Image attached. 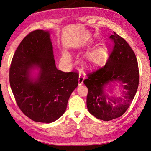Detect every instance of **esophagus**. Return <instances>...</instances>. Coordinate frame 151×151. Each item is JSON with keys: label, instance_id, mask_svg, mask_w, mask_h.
I'll return each mask as SVG.
<instances>
[{"label": "esophagus", "instance_id": "obj_1", "mask_svg": "<svg viewBox=\"0 0 151 151\" xmlns=\"http://www.w3.org/2000/svg\"><path fill=\"white\" fill-rule=\"evenodd\" d=\"M84 80V75L83 74H79V80H78V82H79V85H82L83 84V81Z\"/></svg>", "mask_w": 151, "mask_h": 151}]
</instances>
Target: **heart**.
Returning a JSON list of instances; mask_svg holds the SVG:
<instances>
[{
	"mask_svg": "<svg viewBox=\"0 0 151 151\" xmlns=\"http://www.w3.org/2000/svg\"><path fill=\"white\" fill-rule=\"evenodd\" d=\"M71 60L72 57L69 53L67 52L63 53L61 58V61L63 63H68L71 61ZM85 61L88 65L95 67L98 65L100 62H101V57L100 56V54L98 52L94 51L86 55L85 57Z\"/></svg>",
	"mask_w": 151,
	"mask_h": 151,
	"instance_id": "obj_1",
	"label": "heart"
}]
</instances>
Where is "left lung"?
<instances>
[{
  "label": "left lung",
  "mask_w": 151,
  "mask_h": 151,
  "mask_svg": "<svg viewBox=\"0 0 151 151\" xmlns=\"http://www.w3.org/2000/svg\"><path fill=\"white\" fill-rule=\"evenodd\" d=\"M115 46L106 64L88 75L84 83L88 89L87 107L98 119L109 121L121 116L134 98L139 83L138 63L134 52L126 41L113 32ZM119 83L120 96L111 95L113 84ZM111 93L109 95L106 89Z\"/></svg>",
  "instance_id": "obj_1"
}]
</instances>
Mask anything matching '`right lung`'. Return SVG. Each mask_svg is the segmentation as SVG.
I'll return each mask as SVG.
<instances>
[{"instance_id": "add662e5", "label": "right lung", "mask_w": 151, "mask_h": 151, "mask_svg": "<svg viewBox=\"0 0 151 151\" xmlns=\"http://www.w3.org/2000/svg\"><path fill=\"white\" fill-rule=\"evenodd\" d=\"M37 72L33 75L34 71ZM79 74L57 68L49 31H32L21 41L9 70L10 86L18 106L36 122L49 123L65 113Z\"/></svg>"}]
</instances>
